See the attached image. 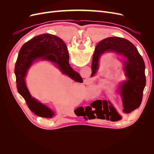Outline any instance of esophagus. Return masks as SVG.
<instances>
[{
    "label": "esophagus",
    "mask_w": 154,
    "mask_h": 154,
    "mask_svg": "<svg viewBox=\"0 0 154 154\" xmlns=\"http://www.w3.org/2000/svg\"><path fill=\"white\" fill-rule=\"evenodd\" d=\"M88 82V81H87V82Z\"/></svg>",
    "instance_id": "esophagus-1"
}]
</instances>
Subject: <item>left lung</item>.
I'll use <instances>...</instances> for the list:
<instances>
[{"label": "left lung", "instance_id": "8db88e82", "mask_svg": "<svg viewBox=\"0 0 154 154\" xmlns=\"http://www.w3.org/2000/svg\"><path fill=\"white\" fill-rule=\"evenodd\" d=\"M106 52L116 53L123 58V70L127 80L120 83L118 89L122 97L123 109L116 111L110 102L106 100H96L93 103H97L94 111L97 110L101 114L100 118L117 122L122 119V115L130 113L141 103L146 85L145 65L137 49L130 41L120 37H109L96 45L92 57L91 77L97 72L100 59Z\"/></svg>", "mask_w": 154, "mask_h": 154}]
</instances>
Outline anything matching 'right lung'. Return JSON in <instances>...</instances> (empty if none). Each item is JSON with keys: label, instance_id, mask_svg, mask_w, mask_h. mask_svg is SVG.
Returning <instances> with one entry per match:
<instances>
[{"label": "right lung", "instance_id": "right-lung-1", "mask_svg": "<svg viewBox=\"0 0 154 154\" xmlns=\"http://www.w3.org/2000/svg\"><path fill=\"white\" fill-rule=\"evenodd\" d=\"M67 48L59 37L49 33L36 36L22 45L15 63V73L17 90L24 97L30 110L39 117L52 118L54 112L32 97L26 86V76L35 61L45 60L55 65L62 74L74 81L82 83L81 76L74 71L69 63Z\"/></svg>", "mask_w": 154, "mask_h": 154}]
</instances>
